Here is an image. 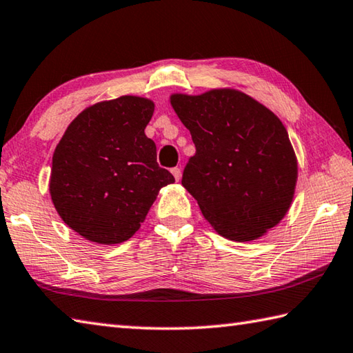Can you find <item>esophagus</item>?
<instances>
[{"label":"esophagus","instance_id":"34e87169","mask_svg":"<svg viewBox=\"0 0 353 353\" xmlns=\"http://www.w3.org/2000/svg\"><path fill=\"white\" fill-rule=\"evenodd\" d=\"M171 172H172V176H174V179H176L177 182L181 181V177H182V171H181V168H172V170H171Z\"/></svg>","mask_w":353,"mask_h":353}]
</instances>
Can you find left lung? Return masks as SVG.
I'll return each instance as SVG.
<instances>
[{"mask_svg": "<svg viewBox=\"0 0 353 353\" xmlns=\"http://www.w3.org/2000/svg\"><path fill=\"white\" fill-rule=\"evenodd\" d=\"M170 103L196 145L182 185L203 217L228 240L263 237L291 208L299 179L285 125L263 103L230 87L172 93Z\"/></svg>", "mask_w": 353, "mask_h": 353, "instance_id": "obj_1", "label": "left lung"}]
</instances>
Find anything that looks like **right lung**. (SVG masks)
Listing matches in <instances>:
<instances>
[{"mask_svg": "<svg viewBox=\"0 0 353 353\" xmlns=\"http://www.w3.org/2000/svg\"><path fill=\"white\" fill-rule=\"evenodd\" d=\"M154 102L125 94L101 101L68 123L52 159L54 210L68 228L98 245L127 241L163 186L174 183L145 134Z\"/></svg>", "mask_w": 353, "mask_h": 353, "instance_id": "add662e5", "label": "right lung"}]
</instances>
